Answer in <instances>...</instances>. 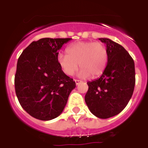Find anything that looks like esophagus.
I'll list each match as a JSON object with an SVG mask.
<instances>
[{"label": "esophagus", "mask_w": 148, "mask_h": 148, "mask_svg": "<svg viewBox=\"0 0 148 148\" xmlns=\"http://www.w3.org/2000/svg\"><path fill=\"white\" fill-rule=\"evenodd\" d=\"M75 84H76V85H78V84H80L81 82H82V81H80V80H77V79H75Z\"/></svg>", "instance_id": "obj_1"}]
</instances>
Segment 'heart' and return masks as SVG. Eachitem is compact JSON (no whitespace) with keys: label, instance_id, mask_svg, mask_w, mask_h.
I'll return each mask as SVG.
<instances>
[{"label":"heart","instance_id":"heart-1","mask_svg":"<svg viewBox=\"0 0 148 148\" xmlns=\"http://www.w3.org/2000/svg\"><path fill=\"white\" fill-rule=\"evenodd\" d=\"M66 54L59 53L58 63L65 75L71 76L79 67L78 73L82 78H95L104 72L108 63V50L101 42L81 41L66 48Z\"/></svg>","mask_w":148,"mask_h":148}]
</instances>
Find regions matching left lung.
Segmentation results:
<instances>
[{"label": "left lung", "instance_id": "8db88e82", "mask_svg": "<svg viewBox=\"0 0 148 148\" xmlns=\"http://www.w3.org/2000/svg\"><path fill=\"white\" fill-rule=\"evenodd\" d=\"M107 45L108 63L98 79L87 82L85 102L98 118L108 119L121 113L128 104L135 87V64L122 46L109 38H99Z\"/></svg>", "mask_w": 148, "mask_h": 148}]
</instances>
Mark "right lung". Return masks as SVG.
<instances>
[{
    "label": "right lung",
    "mask_w": 148,
    "mask_h": 148,
    "mask_svg": "<svg viewBox=\"0 0 148 148\" xmlns=\"http://www.w3.org/2000/svg\"><path fill=\"white\" fill-rule=\"evenodd\" d=\"M72 38H45L32 41L18 58L15 89L19 103L31 116L42 121L58 117L75 82L63 73L58 50Z\"/></svg>",
    "instance_id": "add662e5"
}]
</instances>
